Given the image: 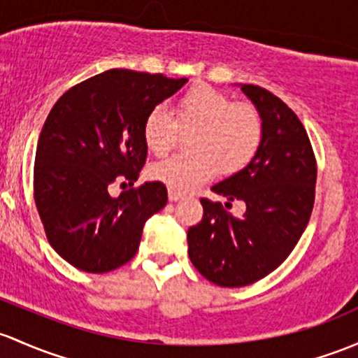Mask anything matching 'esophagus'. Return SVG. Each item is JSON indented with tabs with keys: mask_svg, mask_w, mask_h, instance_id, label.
<instances>
[{
	"mask_svg": "<svg viewBox=\"0 0 358 358\" xmlns=\"http://www.w3.org/2000/svg\"><path fill=\"white\" fill-rule=\"evenodd\" d=\"M168 199L171 202H176V201H180V199H183V195L178 194V192H175V190H169L168 192Z\"/></svg>",
	"mask_w": 358,
	"mask_h": 358,
	"instance_id": "34e87169",
	"label": "esophagus"
}]
</instances>
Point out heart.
Listing matches in <instances>:
<instances>
[{"label":"heart","instance_id":"1","mask_svg":"<svg viewBox=\"0 0 358 358\" xmlns=\"http://www.w3.org/2000/svg\"><path fill=\"white\" fill-rule=\"evenodd\" d=\"M178 122L199 130L190 141V154H175L150 168V176L169 190L190 192L221 173H235L257 152L262 120L248 103H233L228 94L195 85L178 101ZM176 123L164 106H154L144 118L142 137L152 154L161 156L173 145Z\"/></svg>","mask_w":358,"mask_h":358}]
</instances>
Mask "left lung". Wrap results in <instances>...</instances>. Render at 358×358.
<instances>
[{
	"label": "left lung",
	"instance_id": "1",
	"mask_svg": "<svg viewBox=\"0 0 358 358\" xmlns=\"http://www.w3.org/2000/svg\"><path fill=\"white\" fill-rule=\"evenodd\" d=\"M262 120V141L245 168L210 189L245 202L242 217L201 199L202 221L189 228V257L217 287H245L273 273L306 231L314 208L317 166L307 131L281 99L259 85L238 84Z\"/></svg>",
	"mask_w": 358,
	"mask_h": 358
}]
</instances>
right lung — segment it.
<instances>
[{
  "mask_svg": "<svg viewBox=\"0 0 358 358\" xmlns=\"http://www.w3.org/2000/svg\"><path fill=\"white\" fill-rule=\"evenodd\" d=\"M189 78L108 70L66 90L41 131L34 199L51 247L85 273H108L137 252L142 228L168 202L166 187L145 182L110 194L138 176L148 157L145 115Z\"/></svg>",
  "mask_w": 358,
  "mask_h": 358,
  "instance_id": "right-lung-1",
  "label": "right lung"
}]
</instances>
